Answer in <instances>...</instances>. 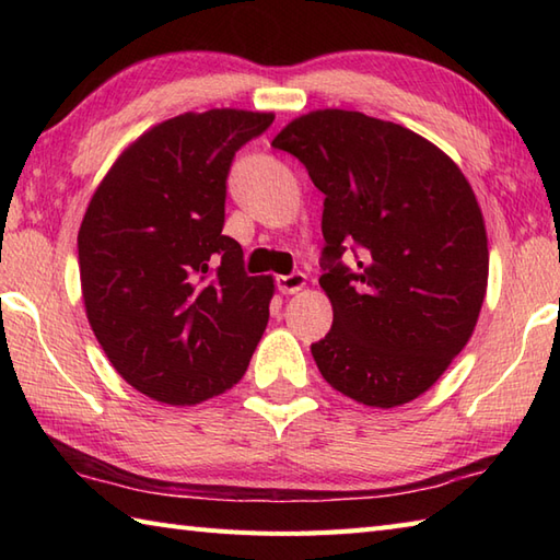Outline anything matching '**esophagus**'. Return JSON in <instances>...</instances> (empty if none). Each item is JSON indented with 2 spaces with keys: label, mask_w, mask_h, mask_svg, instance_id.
<instances>
[{
  "label": "esophagus",
  "mask_w": 560,
  "mask_h": 560,
  "mask_svg": "<svg viewBox=\"0 0 560 560\" xmlns=\"http://www.w3.org/2000/svg\"><path fill=\"white\" fill-rule=\"evenodd\" d=\"M277 289L283 295H291V293H299L305 289V273L301 271H293L289 277H277Z\"/></svg>",
  "instance_id": "obj_1"
}]
</instances>
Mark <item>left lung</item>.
I'll use <instances>...</instances> for the list:
<instances>
[{
    "instance_id": "1",
    "label": "left lung",
    "mask_w": 560,
    "mask_h": 560,
    "mask_svg": "<svg viewBox=\"0 0 560 560\" xmlns=\"http://www.w3.org/2000/svg\"><path fill=\"white\" fill-rule=\"evenodd\" d=\"M271 147L293 153L319 192V287L335 311L313 359L365 407L416 399L467 347L489 287L483 213L445 151L411 129L355 110L295 117ZM347 246L362 257L340 265Z\"/></svg>"
}]
</instances>
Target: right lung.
Segmentation results:
<instances>
[{
	"mask_svg": "<svg viewBox=\"0 0 560 560\" xmlns=\"http://www.w3.org/2000/svg\"><path fill=\"white\" fill-rule=\"evenodd\" d=\"M273 113L213 108L171 117L129 144L79 229L89 325L141 395L192 407L231 389L269 323L271 277H247L223 235L235 151Z\"/></svg>",
	"mask_w": 560,
	"mask_h": 560,
	"instance_id": "add662e5",
	"label": "right lung"
}]
</instances>
